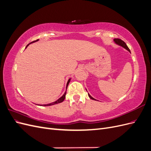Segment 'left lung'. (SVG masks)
<instances>
[{"label": "left lung", "mask_w": 151, "mask_h": 151, "mask_svg": "<svg viewBox=\"0 0 151 151\" xmlns=\"http://www.w3.org/2000/svg\"><path fill=\"white\" fill-rule=\"evenodd\" d=\"M114 41H115V42L116 44L120 45V46H122V47H123L124 48L127 49V50H128V51H129V52H130V49L129 48V47H127V45H126V43H125L124 42H123V40H122L121 39H119V38H115V39H114ZM88 96H89V97L91 99H93V100H96L94 98H93L92 96H91L89 94H88Z\"/></svg>", "instance_id": "left-lung-1"}]
</instances>
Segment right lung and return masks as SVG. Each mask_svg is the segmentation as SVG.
<instances>
[{"label":"right lung","mask_w":151,"mask_h":151,"mask_svg":"<svg viewBox=\"0 0 151 151\" xmlns=\"http://www.w3.org/2000/svg\"><path fill=\"white\" fill-rule=\"evenodd\" d=\"M38 40H35V41H33V42H31V43H33V42H37ZM30 43H29L28 45H27L26 48H27V47H28V45H29ZM70 80V79L68 80V82H67L66 89H67V86H68V83H69ZM65 94H66V92H65L64 94H63V95L60 98H59L58 100H57L56 101L53 102V103H50V104H43V106H50V105H53V104H58V103H60L63 102V100H64V99H65ZM40 106H42V105H40Z\"/></svg>","instance_id":"add662e5"}]
</instances>
